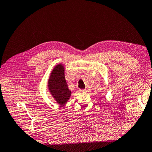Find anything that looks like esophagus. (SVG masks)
I'll use <instances>...</instances> for the list:
<instances>
[{"label": "esophagus", "mask_w": 152, "mask_h": 152, "mask_svg": "<svg viewBox=\"0 0 152 152\" xmlns=\"http://www.w3.org/2000/svg\"><path fill=\"white\" fill-rule=\"evenodd\" d=\"M79 91H80V92H86V90H80Z\"/></svg>", "instance_id": "1"}]
</instances>
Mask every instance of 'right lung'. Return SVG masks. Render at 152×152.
I'll return each mask as SVG.
<instances>
[{
	"mask_svg": "<svg viewBox=\"0 0 152 152\" xmlns=\"http://www.w3.org/2000/svg\"><path fill=\"white\" fill-rule=\"evenodd\" d=\"M64 68L62 64H58L53 68L48 81L49 90L56 102L64 105L71 96L64 78Z\"/></svg>",
	"mask_w": 152,
	"mask_h": 152,
	"instance_id": "1",
	"label": "right lung"
}]
</instances>
